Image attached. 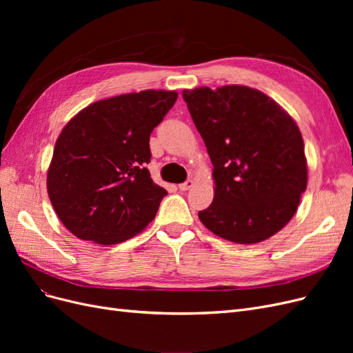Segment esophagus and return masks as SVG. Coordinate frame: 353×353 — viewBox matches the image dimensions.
<instances>
[{
    "instance_id": "esophagus-1",
    "label": "esophagus",
    "mask_w": 353,
    "mask_h": 353,
    "mask_svg": "<svg viewBox=\"0 0 353 353\" xmlns=\"http://www.w3.org/2000/svg\"><path fill=\"white\" fill-rule=\"evenodd\" d=\"M193 185H194V181H193V179H187L185 183L179 184L178 187H179V190H181V191H187V190H190V188L193 187Z\"/></svg>"
}]
</instances>
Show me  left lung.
<instances>
[{
  "label": "left lung",
  "instance_id": "1",
  "mask_svg": "<svg viewBox=\"0 0 353 353\" xmlns=\"http://www.w3.org/2000/svg\"><path fill=\"white\" fill-rule=\"evenodd\" d=\"M213 165L215 196L203 225L239 244L285 227L307 184L303 138L293 117L259 90L225 85L184 90Z\"/></svg>",
  "mask_w": 353,
  "mask_h": 353
}]
</instances>
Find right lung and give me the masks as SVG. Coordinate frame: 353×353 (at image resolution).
I'll return each instance as SVG.
<instances>
[{
    "label": "right lung",
    "mask_w": 353,
    "mask_h": 353,
    "mask_svg": "<svg viewBox=\"0 0 353 353\" xmlns=\"http://www.w3.org/2000/svg\"><path fill=\"white\" fill-rule=\"evenodd\" d=\"M178 99L145 90L90 104L63 128L47 174L57 216L73 236L117 244L150 223L168 191L153 183L150 134Z\"/></svg>",
    "instance_id": "obj_1"
}]
</instances>
